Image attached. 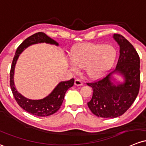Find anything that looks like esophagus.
Returning a JSON list of instances; mask_svg holds the SVG:
<instances>
[{
    "label": "esophagus",
    "mask_w": 146,
    "mask_h": 146,
    "mask_svg": "<svg viewBox=\"0 0 146 146\" xmlns=\"http://www.w3.org/2000/svg\"><path fill=\"white\" fill-rule=\"evenodd\" d=\"M82 80L79 79V78H77V79L75 80V85L76 86H81L82 85Z\"/></svg>",
    "instance_id": "34e87169"
}]
</instances>
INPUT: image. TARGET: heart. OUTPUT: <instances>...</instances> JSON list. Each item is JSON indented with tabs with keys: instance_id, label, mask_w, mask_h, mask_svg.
<instances>
[{
	"instance_id": "obj_1",
	"label": "heart",
	"mask_w": 146,
	"mask_h": 146,
	"mask_svg": "<svg viewBox=\"0 0 146 146\" xmlns=\"http://www.w3.org/2000/svg\"><path fill=\"white\" fill-rule=\"evenodd\" d=\"M70 56L73 68L85 67L89 77L98 78L113 64L116 50L109 45L82 43L73 47Z\"/></svg>"
}]
</instances>
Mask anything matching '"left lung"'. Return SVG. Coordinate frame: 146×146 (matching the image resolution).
<instances>
[{
    "label": "left lung",
    "instance_id": "8db88e82",
    "mask_svg": "<svg viewBox=\"0 0 146 146\" xmlns=\"http://www.w3.org/2000/svg\"><path fill=\"white\" fill-rule=\"evenodd\" d=\"M113 38L119 45L115 70L106 77L87 83L93 90L87 106L93 114L103 118H115L124 114L134 102L140 88V58L137 52L122 35L114 34ZM115 72L124 76L123 84L111 83V74Z\"/></svg>",
    "mask_w": 146,
    "mask_h": 146
}]
</instances>
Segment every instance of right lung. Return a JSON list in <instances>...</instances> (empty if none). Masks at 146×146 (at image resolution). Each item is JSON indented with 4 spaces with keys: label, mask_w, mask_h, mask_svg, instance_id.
<instances>
[{
    "label": "right lung",
    "mask_w": 146,
    "mask_h": 146,
    "mask_svg": "<svg viewBox=\"0 0 146 146\" xmlns=\"http://www.w3.org/2000/svg\"><path fill=\"white\" fill-rule=\"evenodd\" d=\"M38 42H46V43L54 44L58 45V43L56 41L50 38L42 32L35 33L24 40L17 49L15 55L12 60L10 73V85L12 94L17 103L19 104L21 108L34 115L45 117L54 114L60 108L66 92L70 87L74 85V79L72 78L70 80L62 81L59 82L48 96L40 100H31L27 99L17 91L15 87L13 78L17 60L19 54L24 51V49L27 48L29 45Z\"/></svg>",
    "instance_id": "right-lung-1"
}]
</instances>
